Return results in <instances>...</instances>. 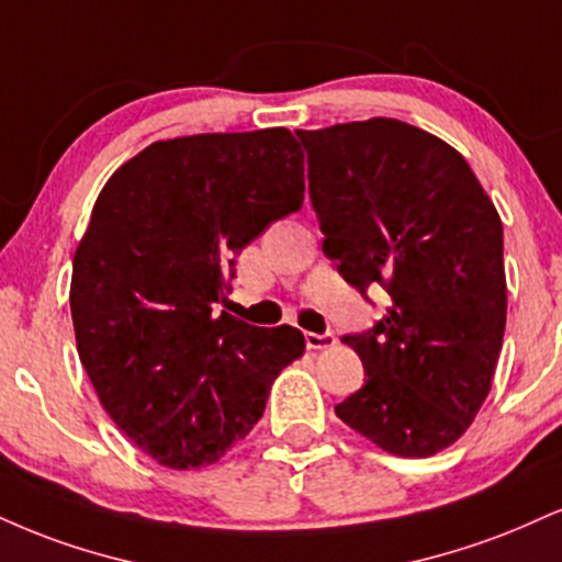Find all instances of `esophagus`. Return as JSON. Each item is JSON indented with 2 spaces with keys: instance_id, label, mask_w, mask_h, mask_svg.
Returning <instances> with one entry per match:
<instances>
[{
  "instance_id": "esophagus-1",
  "label": "esophagus",
  "mask_w": 562,
  "mask_h": 562,
  "mask_svg": "<svg viewBox=\"0 0 562 562\" xmlns=\"http://www.w3.org/2000/svg\"><path fill=\"white\" fill-rule=\"evenodd\" d=\"M303 340H306L308 350H322V348L335 346L333 333H303Z\"/></svg>"
}]
</instances>
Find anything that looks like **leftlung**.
Listing matches in <instances>:
<instances>
[{"label": "left lung", "instance_id": "1", "mask_svg": "<svg viewBox=\"0 0 562 562\" xmlns=\"http://www.w3.org/2000/svg\"><path fill=\"white\" fill-rule=\"evenodd\" d=\"M295 135L322 251L367 301L390 295L374 327L342 337L367 380L335 414L392 456H435L474 422L503 348L497 209L456 148L401 120Z\"/></svg>", "mask_w": 562, "mask_h": 562}]
</instances>
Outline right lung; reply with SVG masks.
I'll return each instance as SVG.
<instances>
[{"label": "right lung", "mask_w": 562, "mask_h": 562, "mask_svg": "<svg viewBox=\"0 0 562 562\" xmlns=\"http://www.w3.org/2000/svg\"><path fill=\"white\" fill-rule=\"evenodd\" d=\"M285 127L157 140L99 193L72 259L78 356L112 422L170 469L214 463L259 422L295 327L222 311L235 256L303 206Z\"/></svg>", "instance_id": "right-lung-1"}]
</instances>
